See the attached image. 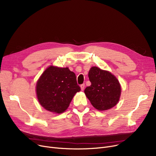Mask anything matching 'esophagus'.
Listing matches in <instances>:
<instances>
[{
  "instance_id": "1",
  "label": "esophagus",
  "mask_w": 156,
  "mask_h": 156,
  "mask_svg": "<svg viewBox=\"0 0 156 156\" xmlns=\"http://www.w3.org/2000/svg\"><path fill=\"white\" fill-rule=\"evenodd\" d=\"M85 84L83 83V84H81V85H80V87H81V90H84V89H85Z\"/></svg>"
}]
</instances>
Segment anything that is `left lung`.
<instances>
[{
	"instance_id": "1",
	"label": "left lung",
	"mask_w": 156,
	"mask_h": 156,
	"mask_svg": "<svg viewBox=\"0 0 156 156\" xmlns=\"http://www.w3.org/2000/svg\"><path fill=\"white\" fill-rule=\"evenodd\" d=\"M91 85L85 89V94L94 107L99 111H105L118 102L121 88L119 81L112 74L95 66L88 73Z\"/></svg>"
}]
</instances>
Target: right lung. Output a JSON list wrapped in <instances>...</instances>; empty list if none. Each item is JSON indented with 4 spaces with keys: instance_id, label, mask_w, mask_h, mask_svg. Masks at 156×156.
<instances>
[{
    "instance_id": "right-lung-1",
    "label": "right lung",
    "mask_w": 156,
    "mask_h": 156,
    "mask_svg": "<svg viewBox=\"0 0 156 156\" xmlns=\"http://www.w3.org/2000/svg\"><path fill=\"white\" fill-rule=\"evenodd\" d=\"M80 90L75 73L68 68L54 66L44 71L36 86L40 105L46 110L57 114L68 109L74 95Z\"/></svg>"
}]
</instances>
